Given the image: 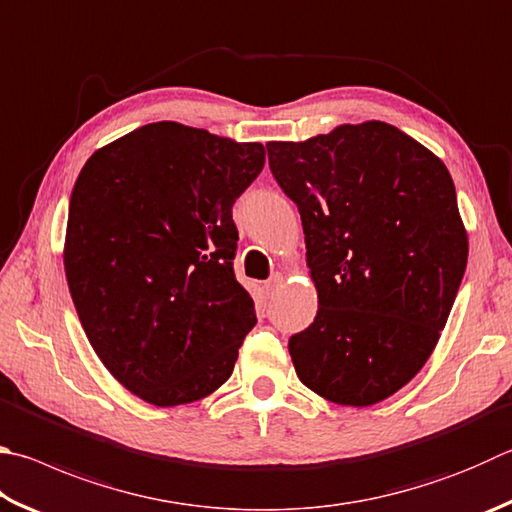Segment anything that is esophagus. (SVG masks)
<instances>
[{
  "instance_id": "1",
  "label": "esophagus",
  "mask_w": 512,
  "mask_h": 512,
  "mask_svg": "<svg viewBox=\"0 0 512 512\" xmlns=\"http://www.w3.org/2000/svg\"><path fill=\"white\" fill-rule=\"evenodd\" d=\"M282 282H284V277L280 275V273H275L273 277H271V280H268L266 282V293H277V291H280V286H282Z\"/></svg>"
}]
</instances>
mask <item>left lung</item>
Returning <instances> with one entry per match:
<instances>
[{"mask_svg": "<svg viewBox=\"0 0 512 512\" xmlns=\"http://www.w3.org/2000/svg\"><path fill=\"white\" fill-rule=\"evenodd\" d=\"M266 150L318 291L311 327L288 340L297 378L338 405L385 401L432 356L466 273L448 167L380 120Z\"/></svg>", "mask_w": 512, "mask_h": 512, "instance_id": "obj_1", "label": "left lung"}]
</instances>
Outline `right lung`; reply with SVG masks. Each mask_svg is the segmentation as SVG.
Listing matches in <instances>:
<instances>
[{"instance_id": "obj_1", "label": "right lung", "mask_w": 512, "mask_h": 512, "mask_svg": "<svg viewBox=\"0 0 512 512\" xmlns=\"http://www.w3.org/2000/svg\"><path fill=\"white\" fill-rule=\"evenodd\" d=\"M262 143L172 120L100 147L73 185L64 273L102 365L156 407L226 383L255 304L235 280L232 203L257 179Z\"/></svg>"}]
</instances>
